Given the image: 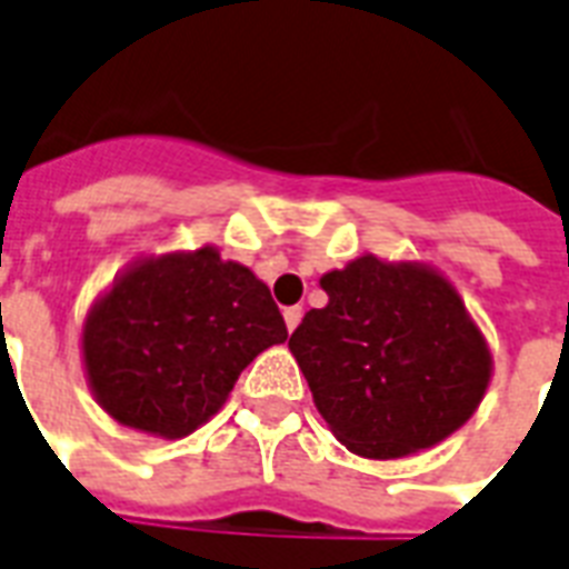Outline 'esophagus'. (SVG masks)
I'll use <instances>...</instances> for the list:
<instances>
[{
    "instance_id": "esophagus-1",
    "label": "esophagus",
    "mask_w": 569,
    "mask_h": 569,
    "mask_svg": "<svg viewBox=\"0 0 569 569\" xmlns=\"http://www.w3.org/2000/svg\"><path fill=\"white\" fill-rule=\"evenodd\" d=\"M283 319H286V328H289V333H292V330L298 328V325H301L303 310H301V307H286Z\"/></svg>"
}]
</instances>
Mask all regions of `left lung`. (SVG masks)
I'll return each mask as SVG.
<instances>
[{"mask_svg":"<svg viewBox=\"0 0 569 569\" xmlns=\"http://www.w3.org/2000/svg\"><path fill=\"white\" fill-rule=\"evenodd\" d=\"M321 289L328 307L303 316L289 348L346 449L405 458L476 413L493 357L446 277L366 253Z\"/></svg>","mask_w":569,"mask_h":569,"instance_id":"left-lung-1","label":"left lung"}]
</instances>
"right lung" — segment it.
<instances>
[{"label": "right lung", "mask_w": 569, "mask_h": 569, "mask_svg": "<svg viewBox=\"0 0 569 569\" xmlns=\"http://www.w3.org/2000/svg\"><path fill=\"white\" fill-rule=\"evenodd\" d=\"M286 337L268 286L206 244L129 266L88 312L82 355L111 419L177 440L218 413L244 366Z\"/></svg>", "instance_id": "add662e5"}]
</instances>
